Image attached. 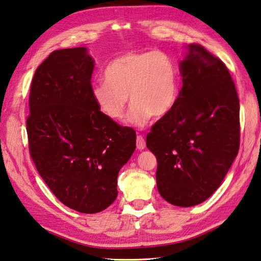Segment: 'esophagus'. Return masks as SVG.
Masks as SVG:
<instances>
[{
    "instance_id": "34e87169",
    "label": "esophagus",
    "mask_w": 261,
    "mask_h": 261,
    "mask_svg": "<svg viewBox=\"0 0 261 261\" xmlns=\"http://www.w3.org/2000/svg\"><path fill=\"white\" fill-rule=\"evenodd\" d=\"M145 146H146V144H145L144 137L141 136V135H137V137H136V147H137V149L142 151V150L145 149Z\"/></svg>"
}]
</instances>
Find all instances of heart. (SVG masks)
I'll list each match as a JSON object with an SVG mask.
<instances>
[{
    "mask_svg": "<svg viewBox=\"0 0 261 261\" xmlns=\"http://www.w3.org/2000/svg\"><path fill=\"white\" fill-rule=\"evenodd\" d=\"M178 70L173 58L160 50L128 52L112 60L105 81L93 86L92 97L106 117L120 120L129 100L127 121L145 126L152 116L164 117L178 97Z\"/></svg>",
    "mask_w": 261,
    "mask_h": 261,
    "instance_id": "heart-1",
    "label": "heart"
}]
</instances>
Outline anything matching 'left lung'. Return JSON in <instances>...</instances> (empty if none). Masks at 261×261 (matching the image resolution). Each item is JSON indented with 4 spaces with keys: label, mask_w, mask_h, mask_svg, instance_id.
Segmentation results:
<instances>
[{
    "label": "left lung",
    "mask_w": 261,
    "mask_h": 261,
    "mask_svg": "<svg viewBox=\"0 0 261 261\" xmlns=\"http://www.w3.org/2000/svg\"><path fill=\"white\" fill-rule=\"evenodd\" d=\"M186 50L175 106L146 136L147 149L158 161L159 193L178 207L210 198L240 146V101L228 69L198 44Z\"/></svg>",
    "instance_id": "obj_1"
}]
</instances>
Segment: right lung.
<instances>
[{
  "label": "right lung",
  "mask_w": 261,
  "mask_h": 261,
  "mask_svg": "<svg viewBox=\"0 0 261 261\" xmlns=\"http://www.w3.org/2000/svg\"><path fill=\"white\" fill-rule=\"evenodd\" d=\"M95 61L87 47L52 52L34 75L27 134L38 174L61 202L96 214L114 202L136 133L106 117L92 97Z\"/></svg>",
  "instance_id": "right-lung-1"
}]
</instances>
